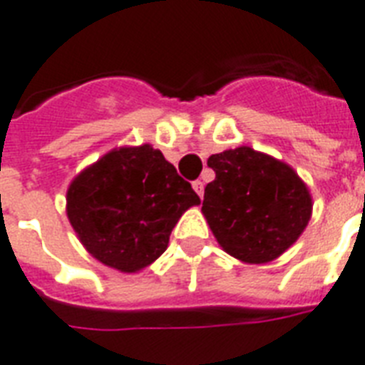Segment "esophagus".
Segmentation results:
<instances>
[{
	"label": "esophagus",
	"instance_id": "34e87169",
	"mask_svg": "<svg viewBox=\"0 0 365 365\" xmlns=\"http://www.w3.org/2000/svg\"><path fill=\"white\" fill-rule=\"evenodd\" d=\"M192 186H194V190L197 192V196L203 197V192H205V185H203L201 180H194V182H192Z\"/></svg>",
	"mask_w": 365,
	"mask_h": 365
}]
</instances>
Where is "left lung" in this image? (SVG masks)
Here are the masks:
<instances>
[{
	"label": "left lung",
	"instance_id": "left-lung-1",
	"mask_svg": "<svg viewBox=\"0 0 365 365\" xmlns=\"http://www.w3.org/2000/svg\"><path fill=\"white\" fill-rule=\"evenodd\" d=\"M207 165L217 177L205 186L201 211L228 255L264 264L296 243L313 203L290 165L250 147L212 154Z\"/></svg>",
	"mask_w": 365,
	"mask_h": 365
}]
</instances>
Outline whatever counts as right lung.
<instances>
[{
    "label": "right lung",
    "mask_w": 365,
    "mask_h": 365,
    "mask_svg": "<svg viewBox=\"0 0 365 365\" xmlns=\"http://www.w3.org/2000/svg\"><path fill=\"white\" fill-rule=\"evenodd\" d=\"M200 203L188 180L150 145L105 154L67 190V217L101 264L133 273L165 249L182 212Z\"/></svg>",
    "instance_id": "right-lung-1"
}]
</instances>
